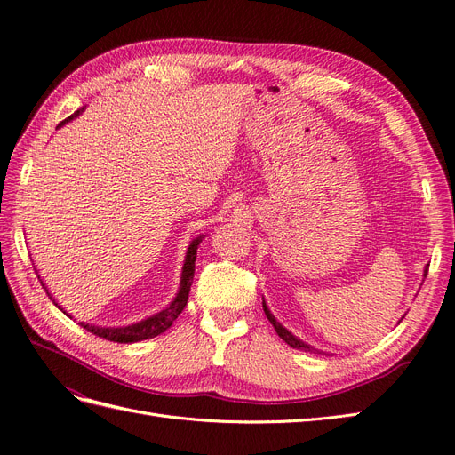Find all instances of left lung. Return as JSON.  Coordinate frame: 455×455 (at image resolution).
Segmentation results:
<instances>
[{
  "label": "left lung",
  "mask_w": 455,
  "mask_h": 455,
  "mask_svg": "<svg viewBox=\"0 0 455 455\" xmlns=\"http://www.w3.org/2000/svg\"><path fill=\"white\" fill-rule=\"evenodd\" d=\"M427 272V270H426ZM262 307H264V313H266V316H267V321H270L272 324H274V328H275V331L279 333V338L287 343V345H291L292 348H298V350H306V352H318V350H315V348H311L309 345H306L304 341H299V339H296L294 335L287 330V328H283L277 321H275V316L270 313V309L266 307V304L262 301Z\"/></svg>",
  "instance_id": "left-lung-1"
}]
</instances>
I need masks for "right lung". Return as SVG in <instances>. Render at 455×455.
<instances>
[{
    "instance_id": "right-lung-1",
    "label": "right lung",
    "mask_w": 455,
    "mask_h": 455,
    "mask_svg": "<svg viewBox=\"0 0 455 455\" xmlns=\"http://www.w3.org/2000/svg\"><path fill=\"white\" fill-rule=\"evenodd\" d=\"M80 114V110H76L75 114H71L67 120H63L58 127H61L65 122L73 120V117H76ZM202 240L196 238L189 249H188V255H185V264H183V272H181V283H180V292L178 296L174 298V301L171 306H168L166 309H163L161 313L154 315L146 318V321L142 323H137L132 326H125V328H99V326H90V324H84L80 323V326L84 330L92 331L93 335H97V338H103L107 341H114V343H137V341H142V339H149V338H156V335L166 331L168 328L172 326V323L178 318V315L183 311V307L188 306V298H189V291H191V283H193V277H195V260H196V249H198V243ZM43 284V281H41ZM43 289H46L43 284ZM48 294V291H46ZM50 296V294H48ZM50 299H52V296H50ZM58 306V304H56ZM60 307V306H58Z\"/></svg>"
}]
</instances>
